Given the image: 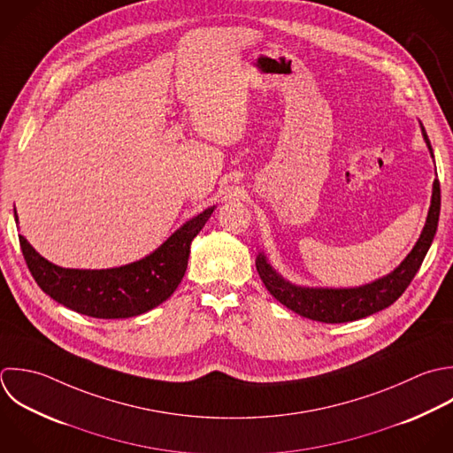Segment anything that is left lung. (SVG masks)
Segmentation results:
<instances>
[{"instance_id":"8db88e82","label":"left lung","mask_w":453,"mask_h":453,"mask_svg":"<svg viewBox=\"0 0 453 453\" xmlns=\"http://www.w3.org/2000/svg\"><path fill=\"white\" fill-rule=\"evenodd\" d=\"M422 127L424 139L427 142V148L434 158L431 141L427 137V132ZM440 210H441V188L440 180H434L433 185V199L429 215L424 226V231L415 243L413 250L408 254V257L387 277H381L371 284L360 286V288H302L295 286L289 280L282 279L268 263L266 256L261 252L256 259L257 273L270 291L273 298H277L282 305L291 309L293 312L309 318L312 321L319 323H348L357 321L362 318H367L371 314H376L387 307H390L411 284L413 277L420 270L424 257L434 240L438 220H440Z\"/></svg>"}]
</instances>
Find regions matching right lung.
I'll return each instance as SVG.
<instances>
[{"label": "right lung", "mask_w": 453, "mask_h": 453, "mask_svg": "<svg viewBox=\"0 0 453 453\" xmlns=\"http://www.w3.org/2000/svg\"><path fill=\"white\" fill-rule=\"evenodd\" d=\"M213 210L215 206L185 222L150 256L119 268H61L42 257L22 234L19 243L35 282L58 303L98 319L134 318L155 309L174 293L187 270L190 243Z\"/></svg>", "instance_id": "1"}]
</instances>
